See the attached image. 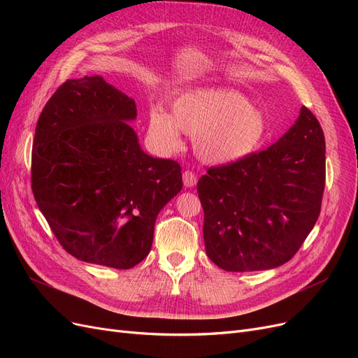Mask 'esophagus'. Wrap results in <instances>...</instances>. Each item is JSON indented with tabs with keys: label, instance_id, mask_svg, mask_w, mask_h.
Returning a JSON list of instances; mask_svg holds the SVG:
<instances>
[{
	"label": "esophagus",
	"instance_id": "esophagus-1",
	"mask_svg": "<svg viewBox=\"0 0 358 358\" xmlns=\"http://www.w3.org/2000/svg\"><path fill=\"white\" fill-rule=\"evenodd\" d=\"M182 179H183V185H185L187 188H192V187H196V183H197V176L194 175L192 171H189V170L183 171Z\"/></svg>",
	"mask_w": 358,
	"mask_h": 358
}]
</instances>
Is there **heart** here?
I'll use <instances>...</instances> for the list:
<instances>
[{
    "instance_id": "heart-1",
    "label": "heart",
    "mask_w": 358,
    "mask_h": 358,
    "mask_svg": "<svg viewBox=\"0 0 358 358\" xmlns=\"http://www.w3.org/2000/svg\"><path fill=\"white\" fill-rule=\"evenodd\" d=\"M149 134L166 150L180 145V131L194 137L197 155L212 164H231L252 155L267 137L263 112L231 90H191L149 110Z\"/></svg>"
}]
</instances>
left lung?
<instances>
[{
    "label": "left lung",
    "mask_w": 358,
    "mask_h": 358,
    "mask_svg": "<svg viewBox=\"0 0 358 358\" xmlns=\"http://www.w3.org/2000/svg\"><path fill=\"white\" fill-rule=\"evenodd\" d=\"M324 185L326 140L303 106L276 143L200 178L206 254L227 272L285 264L318 220Z\"/></svg>",
    "instance_id": "1"
}]
</instances>
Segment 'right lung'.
I'll use <instances>...</instances> for the list:
<instances>
[{
  "label": "right lung",
  "mask_w": 358,
  "mask_h": 358,
  "mask_svg": "<svg viewBox=\"0 0 358 358\" xmlns=\"http://www.w3.org/2000/svg\"><path fill=\"white\" fill-rule=\"evenodd\" d=\"M136 101L101 76L62 83L36 127L32 192L61 246L85 263L131 268L159 210L182 189L176 161L140 148Z\"/></svg>",
  "instance_id": "add662e5"
}]
</instances>
